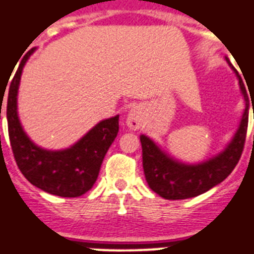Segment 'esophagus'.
Wrapping results in <instances>:
<instances>
[{"label": "esophagus", "mask_w": 254, "mask_h": 254, "mask_svg": "<svg viewBox=\"0 0 254 254\" xmlns=\"http://www.w3.org/2000/svg\"><path fill=\"white\" fill-rule=\"evenodd\" d=\"M143 123V111L141 107H133L127 113V125L131 130H137Z\"/></svg>", "instance_id": "esophagus-1"}]
</instances>
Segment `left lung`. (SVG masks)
I'll return each mask as SVG.
<instances>
[{
    "label": "left lung",
    "instance_id": "1",
    "mask_svg": "<svg viewBox=\"0 0 254 254\" xmlns=\"http://www.w3.org/2000/svg\"><path fill=\"white\" fill-rule=\"evenodd\" d=\"M227 62L236 72L247 107L239 130L233 137L232 142L229 143L223 153L199 165H185L170 158L169 155L165 154L146 135L142 134L139 137L142 145L145 178L149 187L155 193H158L159 196L169 200H179V199H187L204 193L205 191H208L224 181L240 161L244 150L245 138H247V129H248L249 97L244 81L239 72L228 59Z\"/></svg>",
    "mask_w": 254,
    "mask_h": 254
}]
</instances>
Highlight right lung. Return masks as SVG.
<instances>
[{"label": "right lung", "mask_w": 254, "mask_h": 254, "mask_svg": "<svg viewBox=\"0 0 254 254\" xmlns=\"http://www.w3.org/2000/svg\"><path fill=\"white\" fill-rule=\"evenodd\" d=\"M33 51L23 57L9 87L6 119L10 146L18 169L31 185L58 196L77 197L95 185L104 157L119 133V116L99 123L65 150L50 151L34 145L25 134L17 115L18 85L23 65Z\"/></svg>", "instance_id": "add662e5"}]
</instances>
